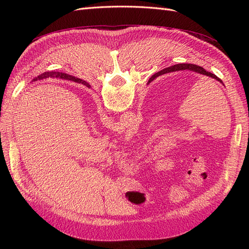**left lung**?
I'll return each instance as SVG.
<instances>
[{
  "mask_svg": "<svg viewBox=\"0 0 249 249\" xmlns=\"http://www.w3.org/2000/svg\"><path fill=\"white\" fill-rule=\"evenodd\" d=\"M194 71V72H197V73H200V74H203V76H207V77H210L212 79H215L216 81L220 82L221 84H223L222 83V80L218 78L217 76H215L214 73L210 72V71H207L203 67L201 66H198V65H195V64H190V63H180V64H176L173 66H170V67H167V69H165L159 72L155 73L154 76L149 79L148 83L154 81L156 78L162 76V74L164 73H168V72H172V71Z\"/></svg>",
  "mask_w": 249,
  "mask_h": 249,
  "instance_id": "8db88e82",
  "label": "left lung"
}]
</instances>
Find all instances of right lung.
Returning a JSON list of instances; mask_svg holds the SVG:
<instances>
[{"mask_svg":"<svg viewBox=\"0 0 249 249\" xmlns=\"http://www.w3.org/2000/svg\"><path fill=\"white\" fill-rule=\"evenodd\" d=\"M47 78H61V79H66V80H71V81H73V82H78V83H81V84L85 85L86 87L90 88L91 86H90L87 82L85 81H82L81 79H78V78H74V77H71V76H69V74H66L64 72H59V71H46L43 72L41 74H39V76H37L36 78H34L32 80V82H35V81H38V80H43V79H47Z\"/></svg>","mask_w":249,"mask_h":249,"instance_id":"1","label":"right lung"}]
</instances>
